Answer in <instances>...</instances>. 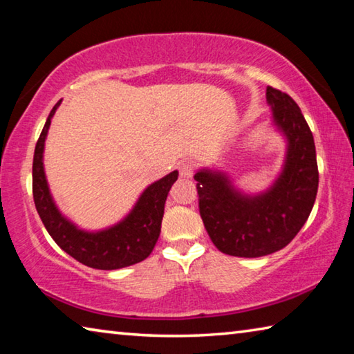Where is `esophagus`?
Listing matches in <instances>:
<instances>
[{
	"label": "esophagus",
	"mask_w": 354,
	"mask_h": 354,
	"mask_svg": "<svg viewBox=\"0 0 354 354\" xmlns=\"http://www.w3.org/2000/svg\"><path fill=\"white\" fill-rule=\"evenodd\" d=\"M179 175L183 178H192V175H194V165L190 162L181 164V167H179Z\"/></svg>",
	"instance_id": "34e87169"
}]
</instances>
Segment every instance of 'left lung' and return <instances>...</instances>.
Instances as JSON below:
<instances>
[{"label": "left lung", "mask_w": 354, "mask_h": 354, "mask_svg": "<svg viewBox=\"0 0 354 354\" xmlns=\"http://www.w3.org/2000/svg\"><path fill=\"white\" fill-rule=\"evenodd\" d=\"M266 97L273 127L286 140L284 164L270 187L245 194L227 173L207 167L194 176L207 234L230 256L261 257L284 248L306 223L319 189L315 143L301 109L273 87Z\"/></svg>", "instance_id": "1"}]
</instances>
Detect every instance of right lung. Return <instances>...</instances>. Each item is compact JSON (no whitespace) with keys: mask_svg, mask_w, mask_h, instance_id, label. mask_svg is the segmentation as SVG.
<instances>
[{"mask_svg":"<svg viewBox=\"0 0 354 354\" xmlns=\"http://www.w3.org/2000/svg\"><path fill=\"white\" fill-rule=\"evenodd\" d=\"M62 101V100H61ZM61 101L53 107L37 140L32 162V195L41 221L59 247L84 266L98 270H117L134 266L151 254L160 234L167 195L178 179V170L154 181L142 192L128 215L104 230L87 231L59 211L46 181L44 151L51 118Z\"/></svg>","mask_w":354,"mask_h":354,"instance_id":"1","label":"right lung"}]
</instances>
